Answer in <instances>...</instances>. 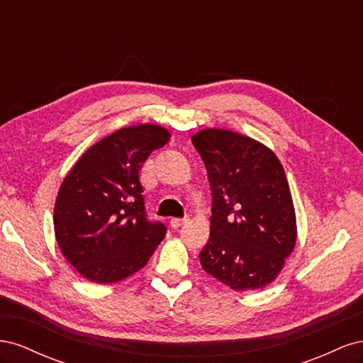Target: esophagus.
<instances>
[{
    "label": "esophagus",
    "instance_id": "esophagus-1",
    "mask_svg": "<svg viewBox=\"0 0 363 363\" xmlns=\"http://www.w3.org/2000/svg\"><path fill=\"white\" fill-rule=\"evenodd\" d=\"M188 221H189L188 218H172V219H171V227H172V228H180V227H183Z\"/></svg>",
    "mask_w": 363,
    "mask_h": 363
}]
</instances>
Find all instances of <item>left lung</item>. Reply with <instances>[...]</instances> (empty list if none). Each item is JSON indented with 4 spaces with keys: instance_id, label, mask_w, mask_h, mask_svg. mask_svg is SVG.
I'll list each match as a JSON object with an SVG mask.
<instances>
[{
    "instance_id": "1",
    "label": "left lung",
    "mask_w": 363,
    "mask_h": 363,
    "mask_svg": "<svg viewBox=\"0 0 363 363\" xmlns=\"http://www.w3.org/2000/svg\"><path fill=\"white\" fill-rule=\"evenodd\" d=\"M212 189L211 238L203 269L235 291L267 286L279 276L296 240L286 174L260 142L230 130L192 136Z\"/></svg>"
}]
</instances>
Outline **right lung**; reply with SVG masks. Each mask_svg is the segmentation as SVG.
<instances>
[{"mask_svg": "<svg viewBox=\"0 0 363 363\" xmlns=\"http://www.w3.org/2000/svg\"><path fill=\"white\" fill-rule=\"evenodd\" d=\"M169 138L152 124L121 128L87 150L65 177L54 233L84 279L107 284L130 277L167 235L163 223L147 216L139 171Z\"/></svg>", "mask_w": 363, "mask_h": 363, "instance_id": "obj_1", "label": "right lung"}]
</instances>
